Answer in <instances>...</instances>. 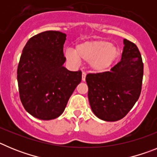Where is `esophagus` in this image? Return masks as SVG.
<instances>
[{
  "mask_svg": "<svg viewBox=\"0 0 157 157\" xmlns=\"http://www.w3.org/2000/svg\"><path fill=\"white\" fill-rule=\"evenodd\" d=\"M86 74L85 72H82V80L83 82L86 81Z\"/></svg>",
  "mask_w": 157,
  "mask_h": 157,
  "instance_id": "esophagus-1",
  "label": "esophagus"
}]
</instances>
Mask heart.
<instances>
[{
	"label": "heart",
	"mask_w": 157,
	"mask_h": 157,
	"mask_svg": "<svg viewBox=\"0 0 157 157\" xmlns=\"http://www.w3.org/2000/svg\"><path fill=\"white\" fill-rule=\"evenodd\" d=\"M120 55L116 45L105 40H93L84 41L76 45L75 50L67 48L65 57L74 63H78L81 59L89 62L91 70L95 72H104L112 66Z\"/></svg>",
	"instance_id": "obj_1"
}]
</instances>
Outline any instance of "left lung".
I'll list each match as a JSON object with an SVG mask.
<instances>
[{
    "label": "left lung",
    "instance_id": "8db88e82",
    "mask_svg": "<svg viewBox=\"0 0 157 157\" xmlns=\"http://www.w3.org/2000/svg\"><path fill=\"white\" fill-rule=\"evenodd\" d=\"M121 60L110 71L88 74V98L95 116L105 121L123 119L139 98L144 65L134 43L123 40Z\"/></svg>",
    "mask_w": 157,
    "mask_h": 157
}]
</instances>
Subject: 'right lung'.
Wrapping results in <instances>:
<instances>
[{
  "label": "right lung",
  "mask_w": 157,
  "mask_h": 157,
  "mask_svg": "<svg viewBox=\"0 0 157 157\" xmlns=\"http://www.w3.org/2000/svg\"><path fill=\"white\" fill-rule=\"evenodd\" d=\"M66 34L48 30L28 40L17 69L19 98L34 117L50 120L64 111L69 98L82 80V71L63 66Z\"/></svg>",
  "instance_id": "obj_1"
}]
</instances>
